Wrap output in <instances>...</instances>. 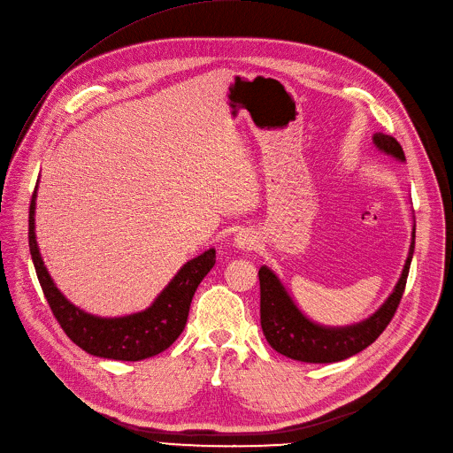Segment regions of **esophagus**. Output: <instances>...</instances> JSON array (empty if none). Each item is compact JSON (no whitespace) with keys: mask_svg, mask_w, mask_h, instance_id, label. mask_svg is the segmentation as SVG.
Segmentation results:
<instances>
[{"mask_svg":"<svg viewBox=\"0 0 453 453\" xmlns=\"http://www.w3.org/2000/svg\"><path fill=\"white\" fill-rule=\"evenodd\" d=\"M257 242H258V240H257L255 233L250 231V229H242V231H238L234 234V246L238 250H255Z\"/></svg>","mask_w":453,"mask_h":453,"instance_id":"obj_1","label":"esophagus"}]
</instances>
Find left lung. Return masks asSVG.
Listing matches in <instances>:
<instances>
[{"mask_svg": "<svg viewBox=\"0 0 453 453\" xmlns=\"http://www.w3.org/2000/svg\"><path fill=\"white\" fill-rule=\"evenodd\" d=\"M373 143L384 155L406 162L401 143L382 133L373 134ZM415 250V226L411 231V244L404 262L401 279L384 304L368 319L349 326H322L308 319L295 304L282 280L273 269L262 265L258 269L260 280V326L264 337L275 351L300 360V363L327 365L339 363L368 348L386 329L391 317L395 315L403 298L410 264Z\"/></svg>", "mask_w": 453, "mask_h": 453, "instance_id": "left-lung-1", "label": "left lung"}]
</instances>
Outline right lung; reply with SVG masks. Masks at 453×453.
Returning <instances> with one entry per match:
<instances>
[{
    "mask_svg": "<svg viewBox=\"0 0 453 453\" xmlns=\"http://www.w3.org/2000/svg\"><path fill=\"white\" fill-rule=\"evenodd\" d=\"M38 184L40 180L28 209V248L43 295L67 337L83 351L95 357L133 360V363L167 349L186 327L193 295L217 262L215 250L211 248L180 267L178 273L155 298V303L143 311L126 317L90 315L74 306L56 288L43 264L35 231Z\"/></svg>",
    "mask_w": 453,
    "mask_h": 453,
    "instance_id": "obj_1",
    "label": "right lung"
}]
</instances>
